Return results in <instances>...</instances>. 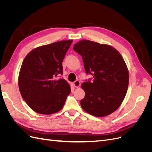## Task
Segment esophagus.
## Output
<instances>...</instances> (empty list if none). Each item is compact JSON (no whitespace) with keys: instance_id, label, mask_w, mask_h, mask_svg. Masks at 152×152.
Segmentation results:
<instances>
[{"instance_id":"34e87169","label":"esophagus","mask_w":152,"mask_h":152,"mask_svg":"<svg viewBox=\"0 0 152 152\" xmlns=\"http://www.w3.org/2000/svg\"><path fill=\"white\" fill-rule=\"evenodd\" d=\"M73 85H74V86L75 87H79L80 86V82L79 80H77L74 82H73Z\"/></svg>"}]
</instances>
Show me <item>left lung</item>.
<instances>
[{
  "instance_id": "obj_1",
  "label": "left lung",
  "mask_w": 152,
  "mask_h": 152,
  "mask_svg": "<svg viewBox=\"0 0 152 152\" xmlns=\"http://www.w3.org/2000/svg\"><path fill=\"white\" fill-rule=\"evenodd\" d=\"M82 58L86 74L93 78L81 85L85 97L80 100L84 111L104 117L120 107L129 84V72L121 54L108 45L80 40L73 48Z\"/></svg>"
}]
</instances>
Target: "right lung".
I'll use <instances>...</instances> for the list:
<instances>
[{
  "mask_svg": "<svg viewBox=\"0 0 152 152\" xmlns=\"http://www.w3.org/2000/svg\"><path fill=\"white\" fill-rule=\"evenodd\" d=\"M72 40H62L32 50L20 69L18 86L21 95L37 113L49 115L61 110L71 92L63 75L62 62Z\"/></svg>",
  "mask_w": 152,
  "mask_h": 152,
  "instance_id": "1",
  "label": "right lung"
}]
</instances>
